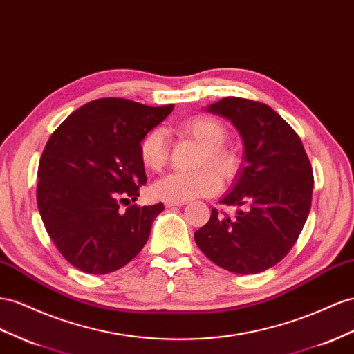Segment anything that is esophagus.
Segmentation results:
<instances>
[{
	"label": "esophagus",
	"instance_id": "1",
	"mask_svg": "<svg viewBox=\"0 0 354 354\" xmlns=\"http://www.w3.org/2000/svg\"><path fill=\"white\" fill-rule=\"evenodd\" d=\"M185 201H165V207L167 208H173V207H181L185 205Z\"/></svg>",
	"mask_w": 354,
	"mask_h": 354
}]
</instances>
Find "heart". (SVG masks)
Here are the masks:
<instances>
[{"instance_id": "heart-1", "label": "heart", "mask_w": 354, "mask_h": 354, "mask_svg": "<svg viewBox=\"0 0 354 354\" xmlns=\"http://www.w3.org/2000/svg\"><path fill=\"white\" fill-rule=\"evenodd\" d=\"M180 129L187 136L194 137L199 145L204 146V151L199 159V168L192 173L173 171L155 185V194L165 201H189L194 198H204L214 195L221 189L222 177H232L238 168V156L232 149L223 146L227 137L226 128L212 116H196L180 125ZM141 160L147 168L160 171L167 165L169 158L168 138L164 129L155 128L149 131L140 142ZM209 165V167H205ZM213 166L216 170L211 168Z\"/></svg>"}]
</instances>
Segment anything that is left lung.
I'll return each mask as SVG.
<instances>
[{"instance_id": "left-lung-1", "label": "left lung", "mask_w": 354, "mask_h": 354, "mask_svg": "<svg viewBox=\"0 0 354 354\" xmlns=\"http://www.w3.org/2000/svg\"><path fill=\"white\" fill-rule=\"evenodd\" d=\"M207 111L232 122L244 142V164L221 204L244 207L234 218L212 209L195 241L209 261L235 274L279 263L298 240L311 208L313 168L298 133L259 101L226 97Z\"/></svg>"}]
</instances>
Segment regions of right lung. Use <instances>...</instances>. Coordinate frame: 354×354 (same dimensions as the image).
<instances>
[{
	"instance_id": "right-lung-1",
	"label": "right lung",
	"mask_w": 354,
	"mask_h": 354,
	"mask_svg": "<svg viewBox=\"0 0 354 354\" xmlns=\"http://www.w3.org/2000/svg\"><path fill=\"white\" fill-rule=\"evenodd\" d=\"M173 109L100 98L71 113L47 141L38 164V212L77 270L118 271L147 243L164 204H131L147 181L140 142Z\"/></svg>"
}]
</instances>
